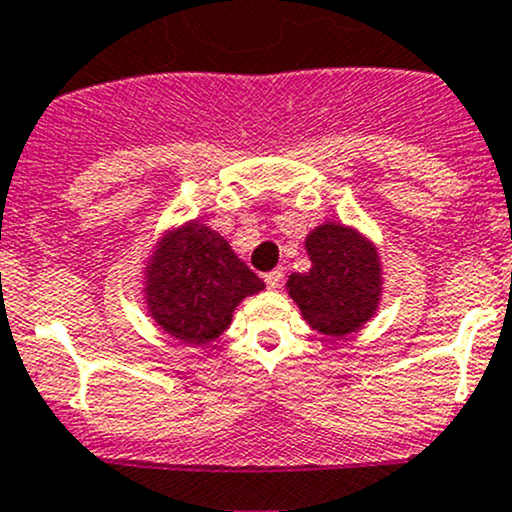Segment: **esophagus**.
I'll use <instances>...</instances> for the list:
<instances>
[{
  "instance_id": "esophagus-1",
  "label": "esophagus",
  "mask_w": 512,
  "mask_h": 512,
  "mask_svg": "<svg viewBox=\"0 0 512 512\" xmlns=\"http://www.w3.org/2000/svg\"><path fill=\"white\" fill-rule=\"evenodd\" d=\"M281 279H284V272H281V269H274V272L264 274V284H267L269 289H274V291L281 286Z\"/></svg>"
}]
</instances>
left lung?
Instances as JSON below:
<instances>
[{"label":"left lung","instance_id":"obj_1","mask_svg":"<svg viewBox=\"0 0 512 512\" xmlns=\"http://www.w3.org/2000/svg\"><path fill=\"white\" fill-rule=\"evenodd\" d=\"M310 272L291 274L286 291L303 320L327 337H346L375 315L383 293L378 248L356 228L325 221L305 238Z\"/></svg>","mask_w":512,"mask_h":512}]
</instances>
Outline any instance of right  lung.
Returning <instances> with one entry per match:
<instances>
[{
    "mask_svg": "<svg viewBox=\"0 0 512 512\" xmlns=\"http://www.w3.org/2000/svg\"><path fill=\"white\" fill-rule=\"evenodd\" d=\"M257 276L226 238L199 221L168 231L146 262V308L170 337L202 346L228 330L243 298L260 293Z\"/></svg>",
    "mask_w": 512,
    "mask_h": 512,
    "instance_id": "right-lung-1",
    "label": "right lung"
}]
</instances>
